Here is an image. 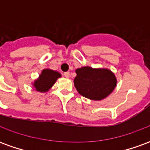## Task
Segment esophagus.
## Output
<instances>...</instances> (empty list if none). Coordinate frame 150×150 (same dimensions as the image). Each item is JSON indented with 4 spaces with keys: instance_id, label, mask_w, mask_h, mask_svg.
<instances>
[{
    "instance_id": "esophagus-1",
    "label": "esophagus",
    "mask_w": 150,
    "mask_h": 150,
    "mask_svg": "<svg viewBox=\"0 0 150 150\" xmlns=\"http://www.w3.org/2000/svg\"><path fill=\"white\" fill-rule=\"evenodd\" d=\"M63 75H64V76H65L66 78H69V77H70V72H65Z\"/></svg>"
}]
</instances>
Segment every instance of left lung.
Segmentation results:
<instances>
[{
  "label": "left lung",
  "instance_id": "obj_1",
  "mask_svg": "<svg viewBox=\"0 0 150 150\" xmlns=\"http://www.w3.org/2000/svg\"><path fill=\"white\" fill-rule=\"evenodd\" d=\"M74 84L79 94L92 100L108 96L116 87L117 80L109 69L83 67L75 70Z\"/></svg>",
  "mask_w": 150,
  "mask_h": 150
}]
</instances>
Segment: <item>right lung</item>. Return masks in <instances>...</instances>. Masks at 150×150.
<instances>
[{"mask_svg": "<svg viewBox=\"0 0 150 150\" xmlns=\"http://www.w3.org/2000/svg\"><path fill=\"white\" fill-rule=\"evenodd\" d=\"M62 75L59 71H53L50 69H43L37 79L34 80L32 84L35 90L39 92H46L52 88V86L57 79Z\"/></svg>", "mask_w": 150, "mask_h": 150, "instance_id": "obj_1", "label": "right lung"}]
</instances>
